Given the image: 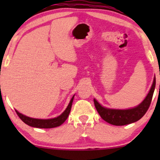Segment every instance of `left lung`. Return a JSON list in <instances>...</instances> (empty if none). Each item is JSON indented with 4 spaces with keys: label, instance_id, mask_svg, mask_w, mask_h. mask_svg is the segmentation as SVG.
<instances>
[{
    "label": "left lung",
    "instance_id": "left-lung-1",
    "mask_svg": "<svg viewBox=\"0 0 160 160\" xmlns=\"http://www.w3.org/2000/svg\"><path fill=\"white\" fill-rule=\"evenodd\" d=\"M155 86L156 78H154L149 93L139 105L134 108L126 110L110 109V108H104L94 98L95 108L101 117L108 123L114 126H124V125L132 123L140 120L148 111L151 103Z\"/></svg>",
    "mask_w": 160,
    "mask_h": 160
}]
</instances>
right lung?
<instances>
[{"mask_svg": "<svg viewBox=\"0 0 160 160\" xmlns=\"http://www.w3.org/2000/svg\"><path fill=\"white\" fill-rule=\"evenodd\" d=\"M74 96L72 97V98L70 101V103L68 105L67 108L65 109V111L62 113L61 115L58 116V117H56V118L52 119H49V120H41V119H34V118H31V117H27L22 113H20L19 112H18L16 110V113L19 116V117L22 120L25 122V124L28 125V126H32V127L35 128H55L57 126H59L63 123L65 121L67 120L70 111H71V106H72V102L74 100Z\"/></svg>", "mask_w": 160, "mask_h": 160, "instance_id": "obj_1", "label": "right lung"}]
</instances>
